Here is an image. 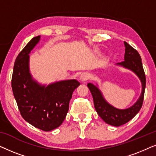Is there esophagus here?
Segmentation results:
<instances>
[{
  "label": "esophagus",
  "mask_w": 156,
  "mask_h": 156,
  "mask_svg": "<svg viewBox=\"0 0 156 156\" xmlns=\"http://www.w3.org/2000/svg\"><path fill=\"white\" fill-rule=\"evenodd\" d=\"M89 77H90V75H89V74L87 73V72H84V73H82V74H81L80 80L82 82H85L89 80Z\"/></svg>",
  "instance_id": "34e87169"
}]
</instances>
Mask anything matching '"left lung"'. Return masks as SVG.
Returning a JSON list of instances; mask_svg holds the SVG:
<instances>
[{
    "label": "left lung",
    "instance_id": "left-lung-1",
    "mask_svg": "<svg viewBox=\"0 0 156 156\" xmlns=\"http://www.w3.org/2000/svg\"><path fill=\"white\" fill-rule=\"evenodd\" d=\"M124 44L126 48L124 55L125 60L119 63L118 65L132 70L137 74L141 81L142 92L137 102L131 107L126 109H118L111 106L104 100L101 93L100 92L97 87L90 83L87 84V87H89L92 94L94 107L97 114L106 123L114 126H119L125 124L138 114L141 108L143 102H144V92L146 84V75H145L141 57L139 53L126 42H124Z\"/></svg>",
    "mask_w": 156,
    "mask_h": 156
}]
</instances>
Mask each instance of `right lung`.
Wrapping results in <instances>:
<instances>
[{
	"label": "right lung",
	"instance_id": "right-lung-1",
	"mask_svg": "<svg viewBox=\"0 0 156 156\" xmlns=\"http://www.w3.org/2000/svg\"><path fill=\"white\" fill-rule=\"evenodd\" d=\"M39 40L40 36L33 37L19 53L15 61L11 85L23 118L37 129L50 131L65 120L72 93L80 83L66 80L44 87L32 80L28 55Z\"/></svg>",
	"mask_w": 156,
	"mask_h": 156
}]
</instances>
